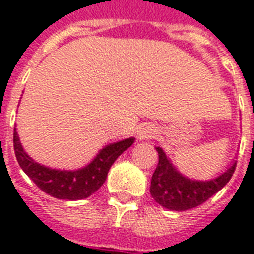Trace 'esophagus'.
I'll list each match as a JSON object with an SVG mask.
<instances>
[{
  "mask_svg": "<svg viewBox=\"0 0 254 254\" xmlns=\"http://www.w3.org/2000/svg\"><path fill=\"white\" fill-rule=\"evenodd\" d=\"M155 134H157V127L153 124H143V125L139 127L138 133H137L139 139L154 138Z\"/></svg>",
  "mask_w": 254,
  "mask_h": 254,
  "instance_id": "34e87169",
  "label": "esophagus"
}]
</instances>
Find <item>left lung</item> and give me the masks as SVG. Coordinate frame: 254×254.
<instances>
[{"label": "left lung", "mask_w": 254, "mask_h": 254, "mask_svg": "<svg viewBox=\"0 0 254 254\" xmlns=\"http://www.w3.org/2000/svg\"><path fill=\"white\" fill-rule=\"evenodd\" d=\"M158 151V165L151 177L150 193L158 204L171 211H186L203 204L209 197L220 191L232 178L236 162L227 171L211 181H192L182 175L161 147Z\"/></svg>", "instance_id": "1"}]
</instances>
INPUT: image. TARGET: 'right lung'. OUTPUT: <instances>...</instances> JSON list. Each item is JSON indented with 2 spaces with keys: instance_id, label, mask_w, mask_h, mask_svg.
Instances as JSON below:
<instances>
[{
  "instance_id": "add662e5",
  "label": "right lung",
  "mask_w": 254,
  "mask_h": 254,
  "mask_svg": "<svg viewBox=\"0 0 254 254\" xmlns=\"http://www.w3.org/2000/svg\"><path fill=\"white\" fill-rule=\"evenodd\" d=\"M13 142L19 166L43 192L57 199L79 200L91 196L103 186L112 165L127 147L133 145L134 138L130 137L119 142L109 143L99 151L89 165L73 171L50 169L35 162L23 150L15 129Z\"/></svg>"
}]
</instances>
